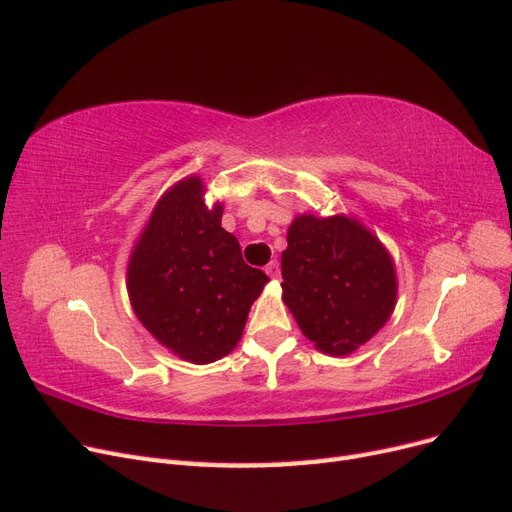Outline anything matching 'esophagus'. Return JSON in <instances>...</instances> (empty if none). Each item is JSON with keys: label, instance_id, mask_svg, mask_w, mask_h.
Here are the masks:
<instances>
[{"label": "esophagus", "instance_id": "obj_1", "mask_svg": "<svg viewBox=\"0 0 512 512\" xmlns=\"http://www.w3.org/2000/svg\"><path fill=\"white\" fill-rule=\"evenodd\" d=\"M265 271H267V275L271 277V280H277V277H280V262H277V260H271L269 265L265 267Z\"/></svg>", "mask_w": 512, "mask_h": 512}]
</instances>
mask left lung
<instances>
[{"label":"left lung","instance_id":"obj_1","mask_svg":"<svg viewBox=\"0 0 512 512\" xmlns=\"http://www.w3.org/2000/svg\"><path fill=\"white\" fill-rule=\"evenodd\" d=\"M282 299L303 335L331 354L363 346L389 320L397 282L389 252L344 215H301L282 252Z\"/></svg>","mask_w":512,"mask_h":512}]
</instances>
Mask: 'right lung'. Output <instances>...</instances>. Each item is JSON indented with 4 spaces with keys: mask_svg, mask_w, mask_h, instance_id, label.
I'll return each mask as SVG.
<instances>
[{
    "mask_svg": "<svg viewBox=\"0 0 512 512\" xmlns=\"http://www.w3.org/2000/svg\"><path fill=\"white\" fill-rule=\"evenodd\" d=\"M267 280L222 228V207L207 209L198 177L160 198L128 267L138 320L160 344L198 365L237 346Z\"/></svg>",
    "mask_w": 512,
    "mask_h": 512,
    "instance_id": "add662e5",
    "label": "right lung"
}]
</instances>
